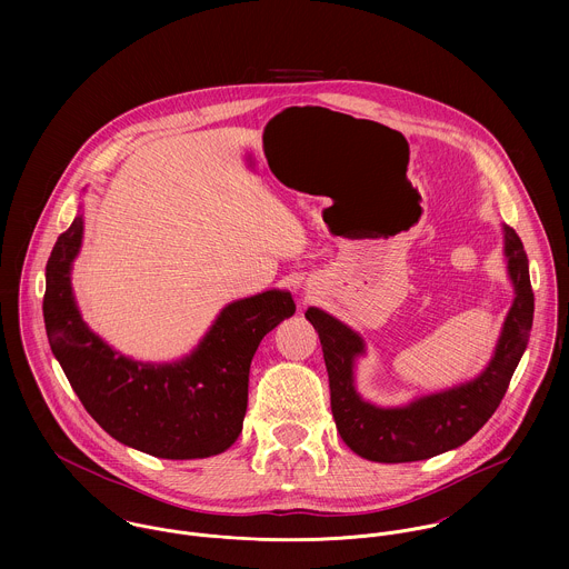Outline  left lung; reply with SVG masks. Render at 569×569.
<instances>
[{
	"instance_id": "1",
	"label": "left lung",
	"mask_w": 569,
	"mask_h": 569,
	"mask_svg": "<svg viewBox=\"0 0 569 569\" xmlns=\"http://www.w3.org/2000/svg\"><path fill=\"white\" fill-rule=\"evenodd\" d=\"M503 253L515 300L487 370L467 383L420 397L409 406L377 407L363 401L352 377L355 359L366 348L363 339L322 309L311 307L305 313L322 341L337 431L357 456L390 465L427 460L465 445L495 413L528 346L535 313L528 256L508 226H503Z\"/></svg>"
}]
</instances>
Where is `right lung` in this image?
Listing matches in <instances>:
<instances>
[{"instance_id":"obj_1","label":"right lung","mask_w":569,"mask_h":569,"mask_svg":"<svg viewBox=\"0 0 569 569\" xmlns=\"http://www.w3.org/2000/svg\"><path fill=\"white\" fill-rule=\"evenodd\" d=\"M82 217L57 239L46 264L43 320L50 348L89 416L118 442L166 460L223 453L243 429L249 366L260 339L296 313L289 291L228 305L192 355L142 363L109 348L82 322L72 262Z\"/></svg>"}]
</instances>
